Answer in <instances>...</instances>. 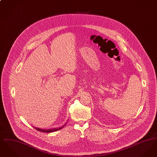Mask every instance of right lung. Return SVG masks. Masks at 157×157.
I'll list each match as a JSON object with an SVG mask.
<instances>
[{
	"label": "right lung",
	"instance_id": "add662e5",
	"mask_svg": "<svg viewBox=\"0 0 157 157\" xmlns=\"http://www.w3.org/2000/svg\"><path fill=\"white\" fill-rule=\"evenodd\" d=\"M65 126V125L64 126L61 127V128H53V129H47V130H46V129H40V128H35L36 130H37V131H40V132L49 133V132H54V131H58V130H59L60 129L63 128V127H64Z\"/></svg>",
	"mask_w": 157,
	"mask_h": 157
}]
</instances>
